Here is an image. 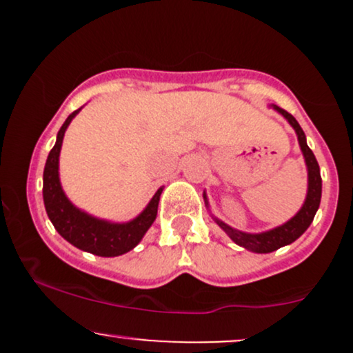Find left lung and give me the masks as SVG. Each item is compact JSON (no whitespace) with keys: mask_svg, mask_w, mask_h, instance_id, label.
<instances>
[{"mask_svg":"<svg viewBox=\"0 0 353 353\" xmlns=\"http://www.w3.org/2000/svg\"><path fill=\"white\" fill-rule=\"evenodd\" d=\"M272 108L277 112L285 117L289 121V124L292 125L295 134H297L299 139V145H301L303 159H305V165H307V176H309V188H307V197L303 205L301 208L295 216L287 221L285 224L279 225V228H274L270 230H265V232L261 234H249V232H241V230L230 228V225L225 224V222L219 221L217 217H214V221L217 222L219 228L224 230L228 236L236 242L237 245L244 247L247 250H252V252L257 254H269L274 252V250L281 249L283 245L292 244L294 241H297L299 237L309 229V225L314 221L315 212H317L319 205H320V197H322V177H320V168L317 159H315L314 152L310 151V148L307 145L305 141V134H303L301 124L297 123V119L292 114L285 111V109L275 106L272 104ZM205 205L208 204V199H205Z\"/></svg>","mask_w":353,"mask_h":353,"instance_id":"obj_1","label":"left lung"}]
</instances>
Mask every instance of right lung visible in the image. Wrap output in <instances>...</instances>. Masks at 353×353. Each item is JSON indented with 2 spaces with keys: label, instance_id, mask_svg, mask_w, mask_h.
Here are the masks:
<instances>
[{
  "label": "right lung",
  "instance_id": "add662e5",
  "mask_svg": "<svg viewBox=\"0 0 353 353\" xmlns=\"http://www.w3.org/2000/svg\"><path fill=\"white\" fill-rule=\"evenodd\" d=\"M81 109H76L68 116L61 125L56 137L54 148L50 151L43 174V199L48 217L58 230L59 236L66 239L84 252H91L99 257H116L132 250L139 244L141 239L156 221L157 205L163 188L157 189L154 197L145 205V209L136 219L129 222H109L104 219L89 216L88 212L76 208L68 199L59 182V152L63 145V137L68 125Z\"/></svg>",
  "mask_w": 353,
  "mask_h": 353
}]
</instances>
